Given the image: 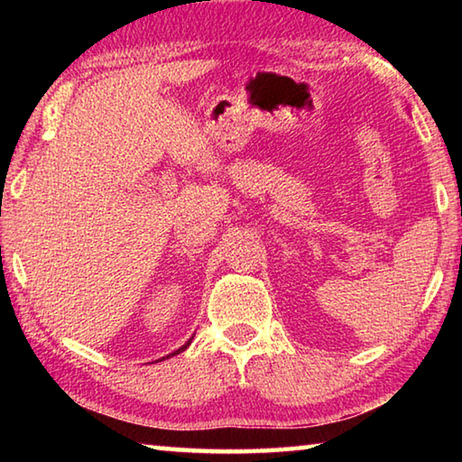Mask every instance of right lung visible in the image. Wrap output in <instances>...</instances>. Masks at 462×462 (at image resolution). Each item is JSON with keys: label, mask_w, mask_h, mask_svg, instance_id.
Returning <instances> with one entry per match:
<instances>
[{"label": "right lung", "mask_w": 462, "mask_h": 462, "mask_svg": "<svg viewBox=\"0 0 462 462\" xmlns=\"http://www.w3.org/2000/svg\"><path fill=\"white\" fill-rule=\"evenodd\" d=\"M189 344H191V340H189V342H187V344H183V346H181V348H179V350H175V353H173V355H179V353H183V350H185L187 346H189ZM173 355H169V356H173Z\"/></svg>", "instance_id": "obj_1"}]
</instances>
